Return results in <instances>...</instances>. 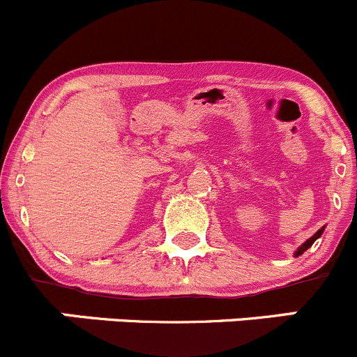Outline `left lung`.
<instances>
[{"mask_svg": "<svg viewBox=\"0 0 357 357\" xmlns=\"http://www.w3.org/2000/svg\"><path fill=\"white\" fill-rule=\"evenodd\" d=\"M322 231H324V227H321V229H319V231H317V233H315V235H314V236H310V238H308V240H307V242H305V243H303V245H301V247H300V249H298V250H296V252H294V257L301 256V254H303V252H305V250H307V249H310V247H312V243H314V242H315V240H317V238H319V236H321V235H322Z\"/></svg>", "mask_w": 357, "mask_h": 357, "instance_id": "obj_1", "label": "left lung"}]
</instances>
